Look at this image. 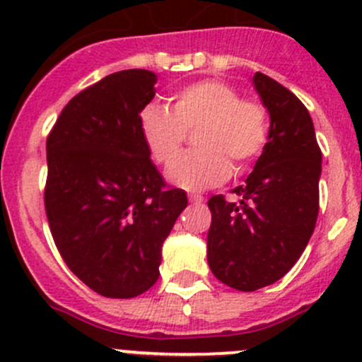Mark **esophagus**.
Masks as SVG:
<instances>
[{"label": "esophagus", "instance_id": "34e87169", "mask_svg": "<svg viewBox=\"0 0 362 362\" xmlns=\"http://www.w3.org/2000/svg\"><path fill=\"white\" fill-rule=\"evenodd\" d=\"M203 196L202 194H194V192H192V194H189V202L191 203H203Z\"/></svg>", "mask_w": 362, "mask_h": 362}]
</instances>
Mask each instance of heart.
I'll use <instances>...</instances> for the list:
<instances>
[{"label":"heart","instance_id":"1","mask_svg":"<svg viewBox=\"0 0 362 362\" xmlns=\"http://www.w3.org/2000/svg\"><path fill=\"white\" fill-rule=\"evenodd\" d=\"M196 127L199 148L180 154L166 170L168 180L185 191L214 187L231 175V164L243 170L254 163L268 144V110L259 101L240 98L229 83L206 78L177 90L171 110L148 103L140 112L141 136L160 164L177 156L187 131Z\"/></svg>","mask_w":362,"mask_h":362}]
</instances>
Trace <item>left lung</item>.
Segmentation results:
<instances>
[{"label": "left lung", "instance_id": "8db88e82", "mask_svg": "<svg viewBox=\"0 0 362 362\" xmlns=\"http://www.w3.org/2000/svg\"><path fill=\"white\" fill-rule=\"evenodd\" d=\"M255 90L269 113L268 144L240 203L211 196L206 257L226 286L250 293L282 279L301 257L319 215L322 154L312 117L289 89L255 73Z\"/></svg>", "mask_w": 362, "mask_h": 362}]
</instances>
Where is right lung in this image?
Masks as SVG:
<instances>
[{
  "label": "right lung",
  "instance_id": "1",
  "mask_svg": "<svg viewBox=\"0 0 362 362\" xmlns=\"http://www.w3.org/2000/svg\"><path fill=\"white\" fill-rule=\"evenodd\" d=\"M158 76L124 69L76 94L47 138L45 211L57 250L86 286L134 298L159 279L160 250L187 206L166 189L140 131Z\"/></svg>",
  "mask_w": 362,
  "mask_h": 362
}]
</instances>
